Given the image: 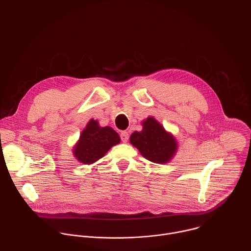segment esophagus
Returning a JSON list of instances; mask_svg holds the SVG:
<instances>
[{
    "instance_id": "esophagus-1",
    "label": "esophagus",
    "mask_w": 251,
    "mask_h": 251,
    "mask_svg": "<svg viewBox=\"0 0 251 251\" xmlns=\"http://www.w3.org/2000/svg\"><path fill=\"white\" fill-rule=\"evenodd\" d=\"M120 137H121L122 142L126 143V142L128 141V139H129V134H128V132H126V131H122V132L120 133Z\"/></svg>"
}]
</instances>
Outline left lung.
<instances>
[{"label":"left lung","instance_id":"1","mask_svg":"<svg viewBox=\"0 0 251 251\" xmlns=\"http://www.w3.org/2000/svg\"><path fill=\"white\" fill-rule=\"evenodd\" d=\"M143 130L135 131L130 137V142L143 157L147 160L164 164L169 162L176 151L175 138L167 133L160 123L153 117L143 121Z\"/></svg>","mask_w":251,"mask_h":251}]
</instances>
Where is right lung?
<instances>
[{
    "instance_id": "obj_1",
    "label": "right lung",
    "mask_w": 251,
    "mask_h": 251,
    "mask_svg": "<svg viewBox=\"0 0 251 251\" xmlns=\"http://www.w3.org/2000/svg\"><path fill=\"white\" fill-rule=\"evenodd\" d=\"M120 143V137L111 127H100L91 119L82 131L75 147V158L83 164H91L102 158L112 146Z\"/></svg>"
}]
</instances>
